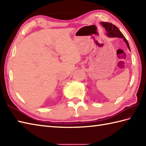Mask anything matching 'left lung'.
<instances>
[{
  "label": "left lung",
  "instance_id": "8db88e82",
  "mask_svg": "<svg viewBox=\"0 0 146 146\" xmlns=\"http://www.w3.org/2000/svg\"><path fill=\"white\" fill-rule=\"evenodd\" d=\"M101 24L105 27L106 31H107V35L108 37H110V38H114V37H115V38L123 39L127 46L128 48L129 49V50H131L127 40L125 39V37L123 36V34L120 32V31L118 29L117 27H116L111 23H105V22H102V23H101Z\"/></svg>",
  "mask_w": 146,
  "mask_h": 146
}]
</instances>
